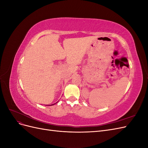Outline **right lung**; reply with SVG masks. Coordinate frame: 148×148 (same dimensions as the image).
I'll use <instances>...</instances> for the list:
<instances>
[{
    "instance_id": "obj_1",
    "label": "right lung",
    "mask_w": 148,
    "mask_h": 148,
    "mask_svg": "<svg viewBox=\"0 0 148 148\" xmlns=\"http://www.w3.org/2000/svg\"><path fill=\"white\" fill-rule=\"evenodd\" d=\"M57 102H56V103H57ZM56 103H55V104H56ZM55 104H52V105H50V106H53V105H54ZM46 106H49V105H46Z\"/></svg>"
}]
</instances>
